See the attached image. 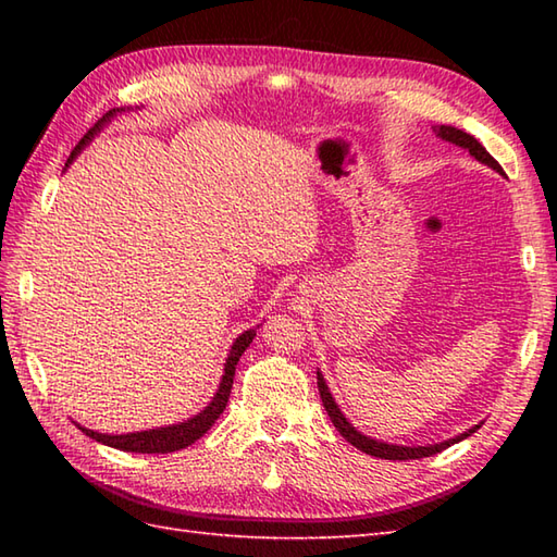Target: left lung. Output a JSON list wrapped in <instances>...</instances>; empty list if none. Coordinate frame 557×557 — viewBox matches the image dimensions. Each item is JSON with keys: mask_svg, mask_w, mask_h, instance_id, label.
Returning <instances> with one entry per match:
<instances>
[{"mask_svg": "<svg viewBox=\"0 0 557 557\" xmlns=\"http://www.w3.org/2000/svg\"><path fill=\"white\" fill-rule=\"evenodd\" d=\"M433 132L441 136L443 140H449V144H455L459 148L469 150V156H474L479 162L488 164V168H493L495 172L503 174V168L498 164V160H495L491 152L483 148L474 136H469L467 132H461V128L445 126V124L433 126ZM318 393H321V399H323V407L327 411V417H330V421L335 423V429L342 433V437H345V441L351 443L357 449H361V453L371 455V457H381V459H421V457H431V455L443 453V449L449 447V445L465 441V437H469L471 433H476L481 429V423L479 425H471L469 431L459 433L455 437H449V441L435 443V445H425V447L423 445H417V447L387 445V443H381V441H373V437H369V435H361L357 429H354V425L345 419V413H342L339 407L335 405V399H333V395H330V389L325 385V377H323L321 371H318Z\"/></svg>", "mask_w": 557, "mask_h": 557, "instance_id": "obj_1", "label": "left lung"}]
</instances>
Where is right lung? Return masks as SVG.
<instances>
[{
    "instance_id": "right-lung-1",
    "label": "right lung",
    "mask_w": 557,
    "mask_h": 557,
    "mask_svg": "<svg viewBox=\"0 0 557 557\" xmlns=\"http://www.w3.org/2000/svg\"><path fill=\"white\" fill-rule=\"evenodd\" d=\"M116 112H122L120 108L116 110H110L108 114L102 116V120L90 128V132L83 136L78 140V146L71 150V156L66 160V168L71 162L76 160L78 152L86 148L90 144V138L96 136L100 128L108 124L112 116H116ZM256 337V330H246V333H242L239 337L234 339V345L230 349V357H227V363H224V375L220 381V387L215 397H212L210 405L196 413L194 419L188 421H182V423H172V425H164V429H150V431H140V433H124V435H108V433H98V431H90V429H83V425H78V429L86 433L88 437H92V441H98L102 445H110V447H116V449H124V453H144V455H164V453H176V449H184L191 443H196L200 435L208 433V429L212 423H215L220 419V413L224 411V407H227L230 401V393H232V383H234V371H236V363H239L242 354L246 351V347L251 345Z\"/></svg>"
}]
</instances>
